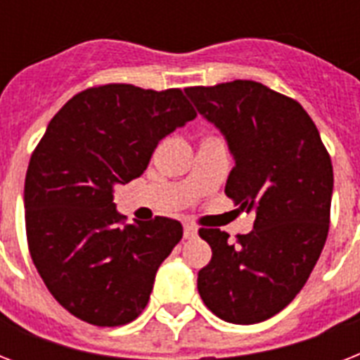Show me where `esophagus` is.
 I'll return each mask as SVG.
<instances>
[{"label":"esophagus","mask_w":360,"mask_h":360,"mask_svg":"<svg viewBox=\"0 0 360 360\" xmlns=\"http://www.w3.org/2000/svg\"><path fill=\"white\" fill-rule=\"evenodd\" d=\"M183 236H185V239H194V237L198 236V228L192 224H186L185 231H183Z\"/></svg>","instance_id":"34e87169"}]
</instances>
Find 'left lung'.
I'll return each mask as SVG.
<instances>
[{
    "label": "left lung",
    "instance_id": "8db88e82",
    "mask_svg": "<svg viewBox=\"0 0 360 360\" xmlns=\"http://www.w3.org/2000/svg\"><path fill=\"white\" fill-rule=\"evenodd\" d=\"M198 112L226 136L236 166L226 196L254 209V230L200 228L213 250L198 273L205 307L224 321L273 318L307 284L330 222L333 164L307 110L259 82L186 87Z\"/></svg>",
    "mask_w": 360,
    "mask_h": 360
}]
</instances>
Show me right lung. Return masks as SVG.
Instances as JSON below:
<instances>
[{"instance_id": "1", "label": "right lung", "mask_w": 360, "mask_h": 360, "mask_svg": "<svg viewBox=\"0 0 360 360\" xmlns=\"http://www.w3.org/2000/svg\"><path fill=\"white\" fill-rule=\"evenodd\" d=\"M194 117L181 89L106 84L48 123L25 174V236L48 291L82 321L120 327L147 307L183 226L166 217L124 224L114 186L140 177L158 141Z\"/></svg>"}]
</instances>
